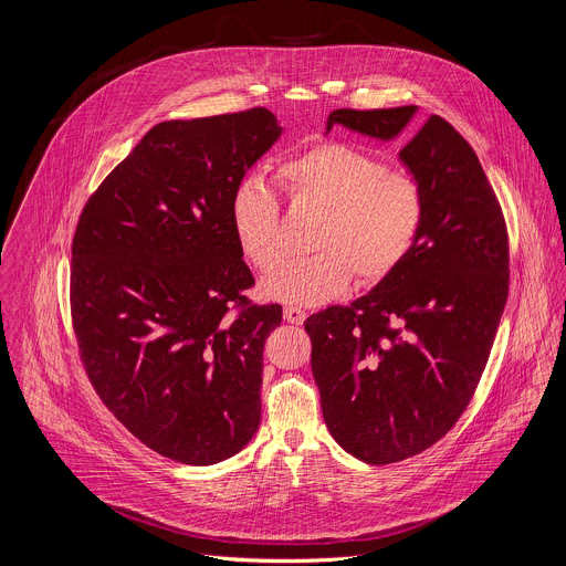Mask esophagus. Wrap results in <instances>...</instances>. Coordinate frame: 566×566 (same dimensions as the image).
I'll list each match as a JSON object with an SVG mask.
<instances>
[{
    "label": "esophagus",
    "mask_w": 566,
    "mask_h": 566,
    "mask_svg": "<svg viewBox=\"0 0 566 566\" xmlns=\"http://www.w3.org/2000/svg\"><path fill=\"white\" fill-rule=\"evenodd\" d=\"M284 319L291 324H302L306 319V313L300 306L289 304V306H284Z\"/></svg>",
    "instance_id": "1"
}]
</instances>
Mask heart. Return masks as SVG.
I'll use <instances>...</instances> for the list:
<instances>
[{
	"mask_svg": "<svg viewBox=\"0 0 566 566\" xmlns=\"http://www.w3.org/2000/svg\"><path fill=\"white\" fill-rule=\"evenodd\" d=\"M295 211H315V255L289 262L264 282L269 297L324 304L359 284L387 280L413 251L427 218L422 184L364 148L322 142L275 172ZM231 229L242 255L262 273L286 255L275 193L262 177L242 179L231 198Z\"/></svg>",
	"mask_w": 566,
	"mask_h": 566,
	"instance_id": "1",
	"label": "heart"
}]
</instances>
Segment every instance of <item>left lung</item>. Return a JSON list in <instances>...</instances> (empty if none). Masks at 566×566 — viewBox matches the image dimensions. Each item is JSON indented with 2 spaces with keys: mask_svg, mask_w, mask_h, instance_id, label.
Returning <instances> with one entry per match:
<instances>
[{
  "mask_svg": "<svg viewBox=\"0 0 566 566\" xmlns=\"http://www.w3.org/2000/svg\"><path fill=\"white\" fill-rule=\"evenodd\" d=\"M416 106L337 108L344 124L398 137ZM427 218L409 258L350 306L313 313L311 368L335 442L366 464L402 462L444 438L484 373L509 295V235L471 144L440 115L400 150Z\"/></svg>",
  "mask_w": 566,
  "mask_h": 566,
  "instance_id": "left-lung-1",
  "label": "left lung"
}]
</instances>
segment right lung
Segmentation results:
<instances>
[{"label":"right lung","mask_w":566,"mask_h":566,"mask_svg":"<svg viewBox=\"0 0 566 566\" xmlns=\"http://www.w3.org/2000/svg\"><path fill=\"white\" fill-rule=\"evenodd\" d=\"M280 133L262 106L161 122L75 229L71 317L88 380L139 442L181 464L222 462L260 427L262 353L282 306L244 295L255 280L231 198Z\"/></svg>","instance_id":"1"}]
</instances>
